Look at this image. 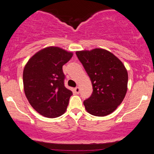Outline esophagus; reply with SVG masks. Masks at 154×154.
Masks as SVG:
<instances>
[{
    "label": "esophagus",
    "instance_id": "1",
    "mask_svg": "<svg viewBox=\"0 0 154 154\" xmlns=\"http://www.w3.org/2000/svg\"><path fill=\"white\" fill-rule=\"evenodd\" d=\"M74 91H75V93H77V94H78V93H79V87L75 88V90H74Z\"/></svg>",
    "mask_w": 154,
    "mask_h": 154
}]
</instances>
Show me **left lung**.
Returning <instances> with one entry per match:
<instances>
[{"instance_id":"obj_1","label":"left lung","mask_w":154,"mask_h":154,"mask_svg":"<svg viewBox=\"0 0 154 154\" xmlns=\"http://www.w3.org/2000/svg\"><path fill=\"white\" fill-rule=\"evenodd\" d=\"M91 78L93 93L84 100L86 111L92 115L111 114L121 104L128 91V74L120 60L105 49L76 52Z\"/></svg>"}]
</instances>
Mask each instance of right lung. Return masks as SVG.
I'll return each mask as SVG.
<instances>
[{
  "label": "right lung",
  "instance_id": "1",
  "mask_svg": "<svg viewBox=\"0 0 154 154\" xmlns=\"http://www.w3.org/2000/svg\"><path fill=\"white\" fill-rule=\"evenodd\" d=\"M73 56L59 47H47L32 56L23 72L24 91L33 109L42 116L64 114L72 92L64 86L62 66Z\"/></svg>",
  "mask_w": 154,
  "mask_h": 154
}]
</instances>
